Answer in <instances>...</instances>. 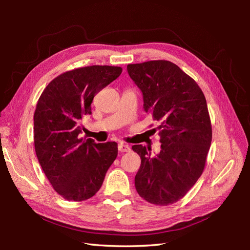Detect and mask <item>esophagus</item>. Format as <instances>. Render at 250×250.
Here are the masks:
<instances>
[{
	"label": "esophagus",
	"mask_w": 250,
	"mask_h": 250,
	"mask_svg": "<svg viewBox=\"0 0 250 250\" xmlns=\"http://www.w3.org/2000/svg\"><path fill=\"white\" fill-rule=\"evenodd\" d=\"M118 149L120 152H129L130 151V147L126 145V144H119Z\"/></svg>",
	"instance_id": "obj_1"
}]
</instances>
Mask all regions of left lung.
<instances>
[{"label":"left lung","mask_w":250,"mask_h":250,"mask_svg":"<svg viewBox=\"0 0 250 250\" xmlns=\"http://www.w3.org/2000/svg\"><path fill=\"white\" fill-rule=\"evenodd\" d=\"M127 72L141 89L144 110L158 122L162 143L155 155L145 146H132L142 161L135 188L148 202L168 206L190 191L206 166L211 143L206 97L197 83L167 60L128 64Z\"/></svg>","instance_id":"1"}]
</instances>
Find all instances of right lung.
Wrapping results in <instances>:
<instances>
[{
  "label": "right lung",
  "instance_id": "right-lung-1",
  "mask_svg": "<svg viewBox=\"0 0 250 250\" xmlns=\"http://www.w3.org/2000/svg\"><path fill=\"white\" fill-rule=\"evenodd\" d=\"M122 67L90 65L65 72L44 88L34 112L36 156L54 190L69 201L99 191L118 155V144L79 139L80 122L92 113L96 94L116 80Z\"/></svg>",
  "mask_w": 250,
  "mask_h": 250
}]
</instances>
